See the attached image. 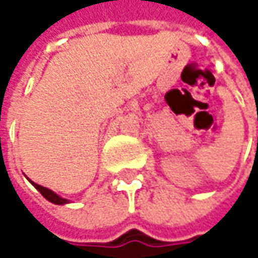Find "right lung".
Masks as SVG:
<instances>
[{
  "mask_svg": "<svg viewBox=\"0 0 258 258\" xmlns=\"http://www.w3.org/2000/svg\"><path fill=\"white\" fill-rule=\"evenodd\" d=\"M28 179V178H27ZM30 182L33 183V186H34L35 189L38 191V192L41 194L43 197H44L47 201H50V203L55 204V205H64V204H69L70 201L69 200H66L63 197H60V195H57L54 191H51V189H48V188H45V186H41V185H38V183L33 182L31 179H28Z\"/></svg>",
  "mask_w": 258,
  "mask_h": 258,
  "instance_id": "obj_1",
  "label": "right lung"
}]
</instances>
